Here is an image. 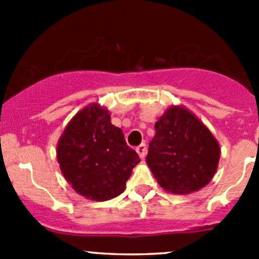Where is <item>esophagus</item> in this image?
<instances>
[{
	"label": "esophagus",
	"mask_w": 259,
	"mask_h": 259,
	"mask_svg": "<svg viewBox=\"0 0 259 259\" xmlns=\"http://www.w3.org/2000/svg\"><path fill=\"white\" fill-rule=\"evenodd\" d=\"M137 153L139 154L140 158L144 159L145 155H146V145L145 144H140L139 146H137Z\"/></svg>",
	"instance_id": "34e87169"
}]
</instances>
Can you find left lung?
Masks as SVG:
<instances>
[{
  "label": "left lung",
  "mask_w": 259,
  "mask_h": 259,
  "mask_svg": "<svg viewBox=\"0 0 259 259\" xmlns=\"http://www.w3.org/2000/svg\"><path fill=\"white\" fill-rule=\"evenodd\" d=\"M219 156V144L208 127L187 109L171 106L156 121L146 163L161 188L188 194L210 182Z\"/></svg>",
  "instance_id": "obj_1"
}]
</instances>
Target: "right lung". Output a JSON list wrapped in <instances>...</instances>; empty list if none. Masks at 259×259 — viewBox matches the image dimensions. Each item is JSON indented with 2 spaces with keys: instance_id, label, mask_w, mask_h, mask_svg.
I'll return each instance as SVG.
<instances>
[{
  "instance_id": "1",
  "label": "right lung",
  "mask_w": 259,
  "mask_h": 259,
  "mask_svg": "<svg viewBox=\"0 0 259 259\" xmlns=\"http://www.w3.org/2000/svg\"><path fill=\"white\" fill-rule=\"evenodd\" d=\"M57 161L75 192L104 202L124 192L140 159L121 129L110 122L109 111L93 104L66 126L57 144Z\"/></svg>"
}]
</instances>
